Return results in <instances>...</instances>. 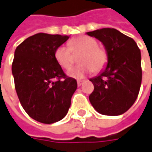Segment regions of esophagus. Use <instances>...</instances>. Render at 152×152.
Instances as JSON below:
<instances>
[{
	"label": "esophagus",
	"instance_id": "1",
	"mask_svg": "<svg viewBox=\"0 0 152 152\" xmlns=\"http://www.w3.org/2000/svg\"><path fill=\"white\" fill-rule=\"evenodd\" d=\"M83 83H84V81H83V80H78V81H77V85H78V87L82 86Z\"/></svg>",
	"mask_w": 152,
	"mask_h": 152
}]
</instances>
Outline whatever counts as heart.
<instances>
[{
  "label": "heart",
  "mask_w": 152,
  "mask_h": 152,
  "mask_svg": "<svg viewBox=\"0 0 152 152\" xmlns=\"http://www.w3.org/2000/svg\"><path fill=\"white\" fill-rule=\"evenodd\" d=\"M69 47L66 46L58 47L54 53V57L58 64L64 69H68L73 64L74 53H83L79 58L82 64L70 69L67 75L70 77L81 79L93 70L99 72L105 68L108 62V55L104 49L99 47L98 41L93 37L82 36L76 37L69 42Z\"/></svg>",
  "instance_id": "1"
}]
</instances>
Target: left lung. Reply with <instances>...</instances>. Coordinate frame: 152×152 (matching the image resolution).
Listing matches in <instances>:
<instances>
[{
    "label": "left lung",
    "mask_w": 152,
    "mask_h": 152,
    "mask_svg": "<svg viewBox=\"0 0 152 152\" xmlns=\"http://www.w3.org/2000/svg\"><path fill=\"white\" fill-rule=\"evenodd\" d=\"M87 35L101 42L108 55L105 68L89 79L94 86L90 103L102 115H122L134 104L140 92V50L134 39L115 29L103 28Z\"/></svg>",
    "instance_id": "obj_1"
}]
</instances>
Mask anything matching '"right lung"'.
Returning <instances> with one entry per match:
<instances>
[{"label":"right lung","mask_w":152,"mask_h":152,"mask_svg":"<svg viewBox=\"0 0 152 152\" xmlns=\"http://www.w3.org/2000/svg\"><path fill=\"white\" fill-rule=\"evenodd\" d=\"M69 37L38 33L14 52L12 72L17 94L23 110L37 122L54 123L68 113L77 83L65 76L54 53Z\"/></svg>","instance_id":"1"}]
</instances>
